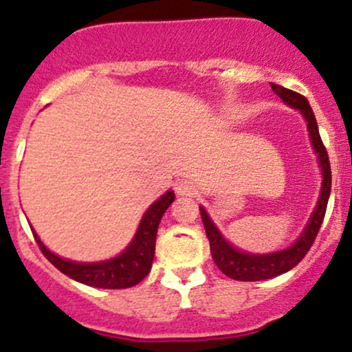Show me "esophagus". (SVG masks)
Segmentation results:
<instances>
[{
  "label": "esophagus",
  "instance_id": "34e87169",
  "mask_svg": "<svg viewBox=\"0 0 352 352\" xmlns=\"http://www.w3.org/2000/svg\"><path fill=\"white\" fill-rule=\"evenodd\" d=\"M175 193L177 195H195L197 192V187L195 184H193L192 180H187V179H180L175 182Z\"/></svg>",
  "mask_w": 352,
  "mask_h": 352
}]
</instances>
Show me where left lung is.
<instances>
[{"label":"left lung","mask_w":352,"mask_h":352,"mask_svg":"<svg viewBox=\"0 0 352 352\" xmlns=\"http://www.w3.org/2000/svg\"><path fill=\"white\" fill-rule=\"evenodd\" d=\"M272 89L274 94H278L288 106L301 112L305 116L306 122H308V132L311 144H313L314 151L318 153L319 167L322 172V187L321 195H319V201L314 208L313 215L309 218V223L306 225L305 232L298 238L289 248L281 250V252L270 253V254H252L240 252L238 248H233L232 245L221 236L218 228L210 220L208 213L205 212L204 207H200L201 221H204L205 232H207L208 241H210V252H212V258L215 265L223 272L228 278L236 281H260L268 280V278H274L278 274H283L289 270L294 268L300 261L305 258V254L309 252L311 245L316 240V235L321 228L322 220H324L326 207H328L329 193H331V165L329 157L326 152L324 144H322L321 135H319L316 117L313 114L309 102L306 100L305 96L298 94V92L286 89L278 84H272Z\"/></svg>","instance_id":"8db88e82"}]
</instances>
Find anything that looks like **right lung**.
I'll list each match as a JSON object with an SVG mask.
<instances>
[{"mask_svg":"<svg viewBox=\"0 0 352 352\" xmlns=\"http://www.w3.org/2000/svg\"><path fill=\"white\" fill-rule=\"evenodd\" d=\"M173 200H175V193L172 190H168L155 204H152L151 208L145 212L131 245L119 256L107 261H99V263H78V261L64 260V258H59L58 254L51 253L41 243V240L36 235L34 230L33 235L44 256L60 273L72 278V280L84 283L87 286H94V288H131V286H135L137 283L142 281L148 274V272H151L153 254H155L157 228H159V223L162 220L165 210L170 207Z\"/></svg>","mask_w":352,"mask_h":352,"instance_id":"right-lung-1","label":"right lung"}]
</instances>
